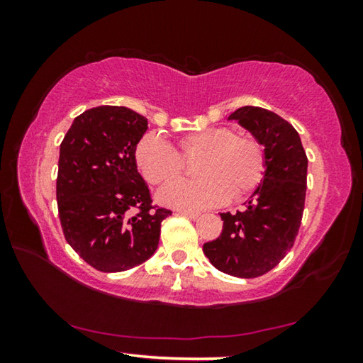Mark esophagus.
Wrapping results in <instances>:
<instances>
[{
    "instance_id": "esophagus-1",
    "label": "esophagus",
    "mask_w": 363,
    "mask_h": 363,
    "mask_svg": "<svg viewBox=\"0 0 363 363\" xmlns=\"http://www.w3.org/2000/svg\"><path fill=\"white\" fill-rule=\"evenodd\" d=\"M176 211L179 213V214H184V216H187V218H190V219H196V218H199V213L190 211V210H176Z\"/></svg>"
}]
</instances>
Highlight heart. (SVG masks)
Returning <instances> with one entry per match:
<instances>
[{
	"label": "heart",
	"mask_w": 363,
	"mask_h": 363,
	"mask_svg": "<svg viewBox=\"0 0 363 363\" xmlns=\"http://www.w3.org/2000/svg\"><path fill=\"white\" fill-rule=\"evenodd\" d=\"M184 158L195 160L196 179L171 182L160 190V203L177 210H200L229 199L238 200L256 189L264 174V152L253 138L229 126L184 134L177 140ZM136 164L150 184H167L182 171V160L167 140L147 134L136 147Z\"/></svg>",
	"instance_id": "1"
}]
</instances>
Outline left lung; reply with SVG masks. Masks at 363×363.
I'll return each mask as SVG.
<instances>
[{"label": "left lung", "instance_id": "8db88e82", "mask_svg": "<svg viewBox=\"0 0 363 363\" xmlns=\"http://www.w3.org/2000/svg\"><path fill=\"white\" fill-rule=\"evenodd\" d=\"M264 147V177L245 210L220 213L223 232L203 245L220 272L255 279L272 270L291 250L303 219L307 157L298 131L270 110L245 106L230 113Z\"/></svg>", "mask_w": 363, "mask_h": 363}]
</instances>
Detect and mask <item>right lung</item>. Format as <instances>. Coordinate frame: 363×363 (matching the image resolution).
Masks as SVG:
<instances>
[{"instance_id": "right-lung-1", "label": "right lung", "mask_w": 363, "mask_h": 363, "mask_svg": "<svg viewBox=\"0 0 363 363\" xmlns=\"http://www.w3.org/2000/svg\"><path fill=\"white\" fill-rule=\"evenodd\" d=\"M147 118L128 107L101 106L78 115L60 144L57 206L67 243L101 272L149 259L171 211L152 206L136 164Z\"/></svg>"}]
</instances>
